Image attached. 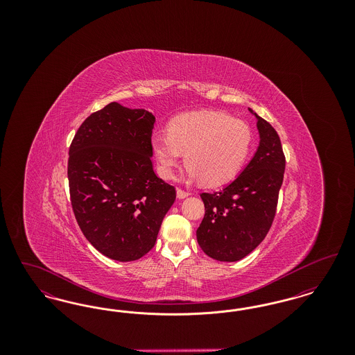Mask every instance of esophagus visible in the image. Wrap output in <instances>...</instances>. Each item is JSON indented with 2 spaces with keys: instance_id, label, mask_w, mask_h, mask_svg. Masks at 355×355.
Wrapping results in <instances>:
<instances>
[{
  "instance_id": "1",
  "label": "esophagus",
  "mask_w": 355,
  "mask_h": 355,
  "mask_svg": "<svg viewBox=\"0 0 355 355\" xmlns=\"http://www.w3.org/2000/svg\"><path fill=\"white\" fill-rule=\"evenodd\" d=\"M190 196V193L189 191H185V190H182V189H177V197L180 198V200H182V198H186V197H189Z\"/></svg>"
}]
</instances>
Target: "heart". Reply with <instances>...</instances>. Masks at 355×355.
Instances as JSON below:
<instances>
[{"label": "heart", "mask_w": 355, "mask_h": 355, "mask_svg": "<svg viewBox=\"0 0 355 355\" xmlns=\"http://www.w3.org/2000/svg\"><path fill=\"white\" fill-rule=\"evenodd\" d=\"M252 139V129L245 121L218 110H203L171 119L168 135H153L152 148L158 171L165 180L174 177L184 153L189 180L220 186L238 175Z\"/></svg>", "instance_id": "obj_1"}]
</instances>
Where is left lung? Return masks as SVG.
Here are the masks:
<instances>
[{"mask_svg": "<svg viewBox=\"0 0 355 355\" xmlns=\"http://www.w3.org/2000/svg\"><path fill=\"white\" fill-rule=\"evenodd\" d=\"M249 110L257 117L261 138L257 153L230 185L201 194L205 217L197 241L205 254L223 262L242 259L269 233L286 166L279 135Z\"/></svg>", "mask_w": 355, "mask_h": 355, "instance_id": "left-lung-1", "label": "left lung"}]
</instances>
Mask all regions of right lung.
Here are the masks:
<instances>
[{
  "mask_svg": "<svg viewBox=\"0 0 355 355\" xmlns=\"http://www.w3.org/2000/svg\"><path fill=\"white\" fill-rule=\"evenodd\" d=\"M155 119L110 102L85 119L69 148L70 202L86 239L119 262L149 253L175 187L153 170Z\"/></svg>",
  "mask_w": 355,
  "mask_h": 355,
  "instance_id": "right-lung-1",
  "label": "right lung"
}]
</instances>
